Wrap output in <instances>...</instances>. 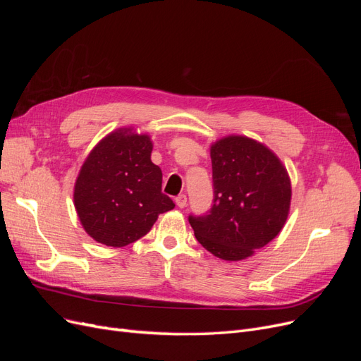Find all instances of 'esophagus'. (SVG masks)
<instances>
[{
  "mask_svg": "<svg viewBox=\"0 0 361 361\" xmlns=\"http://www.w3.org/2000/svg\"><path fill=\"white\" fill-rule=\"evenodd\" d=\"M176 204H178V207H185V206H187V195L179 194L178 197H176Z\"/></svg>",
  "mask_w": 361,
  "mask_h": 361,
  "instance_id": "esophagus-1",
  "label": "esophagus"
}]
</instances>
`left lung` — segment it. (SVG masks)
I'll return each instance as SVG.
<instances>
[{
    "instance_id": "1",
    "label": "left lung",
    "mask_w": 361,
    "mask_h": 361,
    "mask_svg": "<svg viewBox=\"0 0 361 361\" xmlns=\"http://www.w3.org/2000/svg\"><path fill=\"white\" fill-rule=\"evenodd\" d=\"M214 203L190 215L197 241L216 257L243 260L265 247L286 223L290 179L281 161L256 140L228 135L211 146Z\"/></svg>"
}]
</instances>
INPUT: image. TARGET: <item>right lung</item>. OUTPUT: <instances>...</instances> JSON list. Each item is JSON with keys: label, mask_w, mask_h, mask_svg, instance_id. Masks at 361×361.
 I'll use <instances>...</instances> for the list:
<instances>
[{"label": "right lung", "mask_w": 361, "mask_h": 361, "mask_svg": "<svg viewBox=\"0 0 361 361\" xmlns=\"http://www.w3.org/2000/svg\"><path fill=\"white\" fill-rule=\"evenodd\" d=\"M150 137L117 129L96 145L75 182L73 203L84 231L108 247L145 236L174 207L162 194V171L150 159Z\"/></svg>", "instance_id": "obj_1"}]
</instances>
